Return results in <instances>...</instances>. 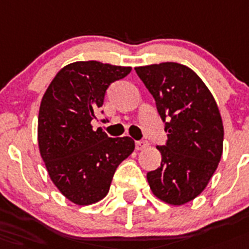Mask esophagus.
Returning a JSON list of instances; mask_svg holds the SVG:
<instances>
[{
	"label": "esophagus",
	"mask_w": 249,
	"mask_h": 249,
	"mask_svg": "<svg viewBox=\"0 0 249 249\" xmlns=\"http://www.w3.org/2000/svg\"><path fill=\"white\" fill-rule=\"evenodd\" d=\"M148 147V142L147 141H138L135 142V148L138 150H142V149H145Z\"/></svg>",
	"instance_id": "34e87169"
}]
</instances>
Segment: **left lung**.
Segmentation results:
<instances>
[{
  "instance_id": "1",
  "label": "left lung",
  "mask_w": 249,
  "mask_h": 249,
  "mask_svg": "<svg viewBox=\"0 0 249 249\" xmlns=\"http://www.w3.org/2000/svg\"><path fill=\"white\" fill-rule=\"evenodd\" d=\"M164 121L166 145H158L160 167L147 173L154 195L171 205L199 196L218 168L224 128L212 92L191 68L179 63L137 67ZM167 121H165V119Z\"/></svg>"
}]
</instances>
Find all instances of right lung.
<instances>
[{
  "mask_svg": "<svg viewBox=\"0 0 249 249\" xmlns=\"http://www.w3.org/2000/svg\"><path fill=\"white\" fill-rule=\"evenodd\" d=\"M131 67L96 60L63 67L41 99L37 143L50 179L76 205H91L107 195L114 173L135 148L129 137L108 138L91 121L106 89Z\"/></svg>",
  "mask_w": 249,
  "mask_h": 249,
  "instance_id": "add662e5",
  "label": "right lung"
}]
</instances>
